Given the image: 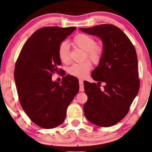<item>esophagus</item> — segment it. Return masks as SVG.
Returning <instances> with one entry per match:
<instances>
[{"label": "esophagus", "mask_w": 152, "mask_h": 152, "mask_svg": "<svg viewBox=\"0 0 152 152\" xmlns=\"http://www.w3.org/2000/svg\"><path fill=\"white\" fill-rule=\"evenodd\" d=\"M79 87H80V89H79V90L80 91H84V87H83V80H80L79 81Z\"/></svg>", "instance_id": "esophagus-1"}]
</instances>
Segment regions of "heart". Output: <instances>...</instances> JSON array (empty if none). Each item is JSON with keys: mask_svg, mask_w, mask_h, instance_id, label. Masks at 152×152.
<instances>
[{"mask_svg": "<svg viewBox=\"0 0 152 152\" xmlns=\"http://www.w3.org/2000/svg\"><path fill=\"white\" fill-rule=\"evenodd\" d=\"M73 46L85 52V58L90 61L94 64H98L104 54V47L96 44V41L93 37L86 34H78L73 39ZM58 56L62 63L69 64L71 62L70 52L66 42H63L58 48ZM91 68L89 61L81 63L74 64L69 69V73L78 78H84L88 74Z\"/></svg>", "mask_w": 152, "mask_h": 152, "instance_id": "obj_1", "label": "heart"}]
</instances>
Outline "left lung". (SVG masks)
Returning a JSON list of instances; mask_svg holds the SVG:
<instances>
[{
	"label": "left lung",
	"mask_w": 152,
	"mask_h": 152,
	"mask_svg": "<svg viewBox=\"0 0 152 152\" xmlns=\"http://www.w3.org/2000/svg\"><path fill=\"white\" fill-rule=\"evenodd\" d=\"M101 38L104 54L91 77L98 83L85 81L88 101L83 106L85 116L94 125L103 127L118 123L127 114L139 89L138 63L132 42L120 28L102 24L79 28ZM104 83L102 88L100 84Z\"/></svg>",
	"instance_id": "obj_1"
}]
</instances>
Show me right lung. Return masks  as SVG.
<instances>
[{"mask_svg": "<svg viewBox=\"0 0 152 152\" xmlns=\"http://www.w3.org/2000/svg\"><path fill=\"white\" fill-rule=\"evenodd\" d=\"M75 29L53 26L38 29L26 41L16 61L14 77L20 104L42 128H55L63 123L67 107L79 91L75 77H64L61 83L52 80L53 74L62 70L58 69L61 64L59 44Z\"/></svg>", "mask_w": 152, "mask_h": 152, "instance_id": "1", "label": "right lung"}]
</instances>
